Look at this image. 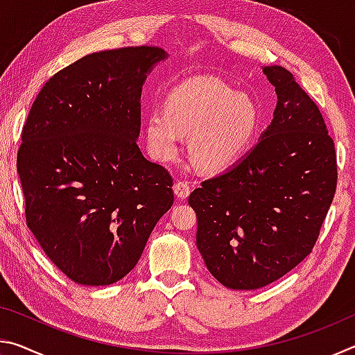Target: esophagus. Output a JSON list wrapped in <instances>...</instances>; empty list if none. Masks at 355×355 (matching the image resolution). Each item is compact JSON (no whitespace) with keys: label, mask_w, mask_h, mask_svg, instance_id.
Here are the masks:
<instances>
[{"label":"esophagus","mask_w":355,"mask_h":355,"mask_svg":"<svg viewBox=\"0 0 355 355\" xmlns=\"http://www.w3.org/2000/svg\"><path fill=\"white\" fill-rule=\"evenodd\" d=\"M173 192H175L178 199H186V197L191 194V184L188 182H184V180H178V182L173 184Z\"/></svg>","instance_id":"1"}]
</instances>
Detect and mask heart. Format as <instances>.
Instances as JSON below:
<instances>
[{"label": "heart", "instance_id": "heart-1", "mask_svg": "<svg viewBox=\"0 0 355 355\" xmlns=\"http://www.w3.org/2000/svg\"><path fill=\"white\" fill-rule=\"evenodd\" d=\"M260 125V112L249 95L236 92L213 76L183 81L144 120L150 152L159 159L177 155L182 133L189 135V150L203 169L233 163L250 146Z\"/></svg>", "mask_w": 355, "mask_h": 355}]
</instances>
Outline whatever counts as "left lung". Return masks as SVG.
I'll return each instance as SVG.
<instances>
[{"mask_svg":"<svg viewBox=\"0 0 355 355\" xmlns=\"http://www.w3.org/2000/svg\"><path fill=\"white\" fill-rule=\"evenodd\" d=\"M263 71L277 94L271 125L243 159L189 196L197 248L232 290H258L296 268L336 189L335 146L320 107L286 69Z\"/></svg>","mask_w":355,"mask_h":355,"instance_id":"8db88e82","label":"left lung"}]
</instances>
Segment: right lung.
<instances>
[{"mask_svg":"<svg viewBox=\"0 0 355 355\" xmlns=\"http://www.w3.org/2000/svg\"><path fill=\"white\" fill-rule=\"evenodd\" d=\"M159 46L92 53L40 89L17 153L26 225L80 285L103 286L136 266L173 203L172 177L137 146L147 73Z\"/></svg>","mask_w":355,"mask_h":355,"instance_id":"right-lung-1","label":"right lung"}]
</instances>
